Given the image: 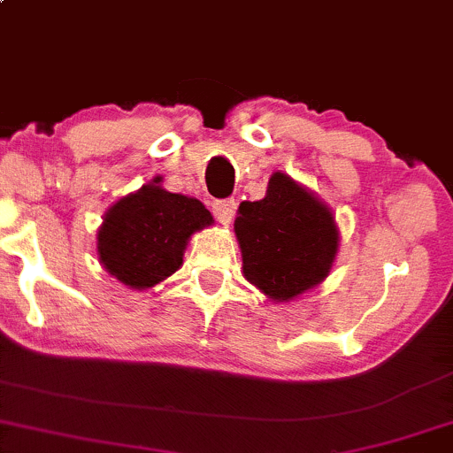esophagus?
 Instances as JSON below:
<instances>
[{
    "label": "esophagus",
    "instance_id": "1",
    "mask_svg": "<svg viewBox=\"0 0 453 453\" xmlns=\"http://www.w3.org/2000/svg\"><path fill=\"white\" fill-rule=\"evenodd\" d=\"M211 207H213V215L217 217V221L221 223H230L234 219V213H236V201H234V198L213 201Z\"/></svg>",
    "mask_w": 453,
    "mask_h": 453
}]
</instances>
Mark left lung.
Returning <instances> with one entry per match:
<instances>
[{"label":"left lung","mask_w":453,"mask_h":453,"mask_svg":"<svg viewBox=\"0 0 453 453\" xmlns=\"http://www.w3.org/2000/svg\"><path fill=\"white\" fill-rule=\"evenodd\" d=\"M234 232L244 277L277 303L321 283L340 242L331 211L281 172L263 201L240 204Z\"/></svg>","instance_id":"1"}]
</instances>
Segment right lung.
<instances>
[{"mask_svg":"<svg viewBox=\"0 0 453 453\" xmlns=\"http://www.w3.org/2000/svg\"><path fill=\"white\" fill-rule=\"evenodd\" d=\"M159 178L107 211L99 230V258L134 289L155 286L180 269L190 234L213 223L196 198L161 188Z\"/></svg>","mask_w":453,"mask_h":453,"instance_id":"obj_1","label":"right lung"}]
</instances>
